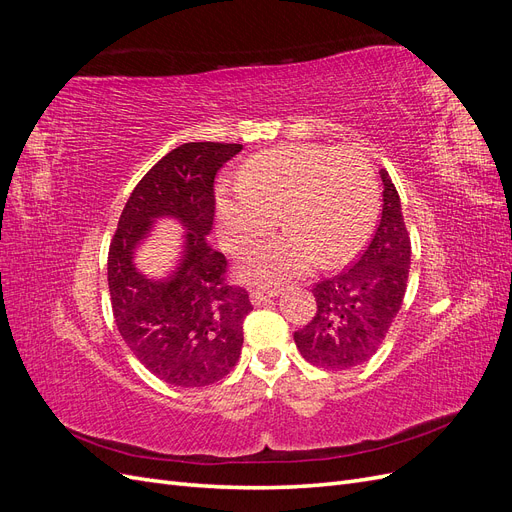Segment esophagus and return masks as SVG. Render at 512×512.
<instances>
[{
  "label": "esophagus",
  "mask_w": 512,
  "mask_h": 512,
  "mask_svg": "<svg viewBox=\"0 0 512 512\" xmlns=\"http://www.w3.org/2000/svg\"><path fill=\"white\" fill-rule=\"evenodd\" d=\"M277 294H280V288L277 286H256L252 292V299L254 303H262L271 297H277Z\"/></svg>",
  "instance_id": "esophagus-1"
}]
</instances>
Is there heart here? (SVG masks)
Returning a JSON list of instances; mask_svg holds the SVG:
<instances>
[{
    "label": "heart",
    "instance_id": "heart-1",
    "mask_svg": "<svg viewBox=\"0 0 512 512\" xmlns=\"http://www.w3.org/2000/svg\"><path fill=\"white\" fill-rule=\"evenodd\" d=\"M239 181L218 194L220 232L230 252L267 237L280 213L288 228L247 258L254 280L299 275L316 258L322 267L344 265L376 222L374 168L350 147H277L247 162Z\"/></svg>",
    "mask_w": 512,
    "mask_h": 512
}]
</instances>
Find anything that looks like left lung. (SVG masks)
I'll use <instances>...</instances> for the list:
<instances>
[{
  "label": "left lung",
  "mask_w": 512,
  "mask_h": 512,
  "mask_svg": "<svg viewBox=\"0 0 512 512\" xmlns=\"http://www.w3.org/2000/svg\"><path fill=\"white\" fill-rule=\"evenodd\" d=\"M382 215L365 250L350 267L314 284L316 312L294 344L307 363L324 369H350L369 361L382 346L406 297L410 237L399 194L386 170Z\"/></svg>",
  "instance_id": "8db88e82"
}]
</instances>
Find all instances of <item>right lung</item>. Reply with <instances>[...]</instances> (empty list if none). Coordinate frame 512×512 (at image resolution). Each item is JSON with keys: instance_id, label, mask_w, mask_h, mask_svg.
Instances as JSON below:
<instances>
[{"instance_id": "obj_1", "label": "right lung", "mask_w": 512, "mask_h": 512, "mask_svg": "<svg viewBox=\"0 0 512 512\" xmlns=\"http://www.w3.org/2000/svg\"><path fill=\"white\" fill-rule=\"evenodd\" d=\"M243 145L185 143L149 168L119 215L108 247V290L123 342L153 376L175 386H207L237 365L250 294L228 282V260L213 250L218 170ZM158 217L189 230L178 271L149 281L133 267V250Z\"/></svg>"}]
</instances>
